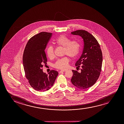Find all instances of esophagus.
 Listing matches in <instances>:
<instances>
[{
	"label": "esophagus",
	"mask_w": 124,
	"mask_h": 124,
	"mask_svg": "<svg viewBox=\"0 0 124 124\" xmlns=\"http://www.w3.org/2000/svg\"><path fill=\"white\" fill-rule=\"evenodd\" d=\"M66 70H61V71H60L59 72V73H62V72H64V71H66Z\"/></svg>",
	"instance_id": "esophagus-1"
}]
</instances>
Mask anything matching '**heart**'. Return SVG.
Wrapping results in <instances>:
<instances>
[{
    "mask_svg": "<svg viewBox=\"0 0 124 124\" xmlns=\"http://www.w3.org/2000/svg\"><path fill=\"white\" fill-rule=\"evenodd\" d=\"M55 44L58 46L63 47V54L66 55L71 58L76 57L79 54L80 44L77 41H71L64 35H61L54 40ZM46 53L50 58L54 57V48L49 45L46 50ZM69 58L67 56L58 59L53 65L54 68L59 70H65L68 67Z\"/></svg>",
    "mask_w": 124,
    "mask_h": 124,
    "instance_id": "obj_1",
    "label": "heart"
}]
</instances>
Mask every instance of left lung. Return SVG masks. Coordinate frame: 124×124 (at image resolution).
I'll return each instance as SVG.
<instances>
[{
	"instance_id": "8db88e82",
	"label": "left lung",
	"mask_w": 124,
	"mask_h": 124,
	"mask_svg": "<svg viewBox=\"0 0 124 124\" xmlns=\"http://www.w3.org/2000/svg\"><path fill=\"white\" fill-rule=\"evenodd\" d=\"M81 37L84 41L83 52L75 66H81V71L72 70L71 80L75 86L85 89L95 84L100 75L102 69V54L100 44L92 34L84 30H77L71 32Z\"/></svg>"
}]
</instances>
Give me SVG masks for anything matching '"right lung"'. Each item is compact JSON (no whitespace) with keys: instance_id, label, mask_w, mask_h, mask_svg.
I'll use <instances>...</instances> for the list:
<instances>
[{"instance_id":"1","label":"right lung","mask_w":124,"mask_h":124,"mask_svg":"<svg viewBox=\"0 0 124 124\" xmlns=\"http://www.w3.org/2000/svg\"><path fill=\"white\" fill-rule=\"evenodd\" d=\"M52 35L45 32L36 34L29 39L24 50L23 63L26 78L31 86L38 91L50 89L58 74L52 70L47 75L42 69L47 61L44 50Z\"/></svg>"}]
</instances>
